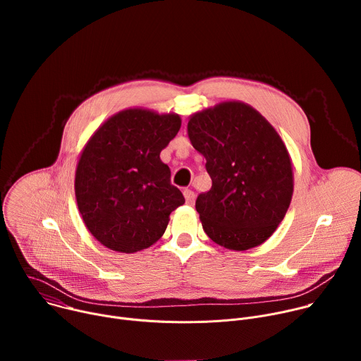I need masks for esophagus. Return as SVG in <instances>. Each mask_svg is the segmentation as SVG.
<instances>
[{
	"mask_svg": "<svg viewBox=\"0 0 361 361\" xmlns=\"http://www.w3.org/2000/svg\"><path fill=\"white\" fill-rule=\"evenodd\" d=\"M183 194H184L185 202H187L188 205H192L194 201H195V194H194V191H191V190H184Z\"/></svg>",
	"mask_w": 361,
	"mask_h": 361,
	"instance_id": "1",
	"label": "esophagus"
}]
</instances>
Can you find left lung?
Here are the masks:
<instances>
[{"instance_id": "1", "label": "left lung", "mask_w": 361, "mask_h": 361, "mask_svg": "<svg viewBox=\"0 0 361 361\" xmlns=\"http://www.w3.org/2000/svg\"><path fill=\"white\" fill-rule=\"evenodd\" d=\"M187 131L213 181L195 200L205 234L235 251L264 243L283 221L294 187L281 137L241 101L192 114Z\"/></svg>"}]
</instances>
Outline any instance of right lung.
I'll list each match as a JSON object with an SVG mask.
<instances>
[{
  "instance_id": "1",
  "label": "right lung",
  "mask_w": 361,
  "mask_h": 361,
  "mask_svg": "<svg viewBox=\"0 0 361 361\" xmlns=\"http://www.w3.org/2000/svg\"><path fill=\"white\" fill-rule=\"evenodd\" d=\"M181 127L178 114L128 109L110 117L85 144L75 198L88 231L110 250L137 252L164 234L184 204L160 152Z\"/></svg>"
}]
</instances>
